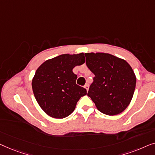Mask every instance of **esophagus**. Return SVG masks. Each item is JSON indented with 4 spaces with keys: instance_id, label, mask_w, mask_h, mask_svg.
<instances>
[{
    "instance_id": "34e87169",
    "label": "esophagus",
    "mask_w": 155,
    "mask_h": 155,
    "mask_svg": "<svg viewBox=\"0 0 155 155\" xmlns=\"http://www.w3.org/2000/svg\"><path fill=\"white\" fill-rule=\"evenodd\" d=\"M84 88L86 89V91H88V88H89V85H88V84H86V85H85L84 86Z\"/></svg>"
}]
</instances>
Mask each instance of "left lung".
<instances>
[{"instance_id": "obj_1", "label": "left lung", "mask_w": 155, "mask_h": 155, "mask_svg": "<svg viewBox=\"0 0 155 155\" xmlns=\"http://www.w3.org/2000/svg\"><path fill=\"white\" fill-rule=\"evenodd\" d=\"M86 65L94 74L88 96L100 112L113 116L126 110L136 88V77L129 64L109 53H85Z\"/></svg>"}]
</instances>
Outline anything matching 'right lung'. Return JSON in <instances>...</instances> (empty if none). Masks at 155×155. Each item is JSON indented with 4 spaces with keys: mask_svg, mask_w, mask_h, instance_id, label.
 <instances>
[{
    "mask_svg": "<svg viewBox=\"0 0 155 155\" xmlns=\"http://www.w3.org/2000/svg\"><path fill=\"white\" fill-rule=\"evenodd\" d=\"M85 62L84 53L63 54L48 60L37 69L32 89L41 108L55 119L68 117L75 110L86 89L76 84L77 75L72 69Z\"/></svg>",
    "mask_w": 155,
    "mask_h": 155,
    "instance_id": "right-lung-1",
    "label": "right lung"
}]
</instances>
